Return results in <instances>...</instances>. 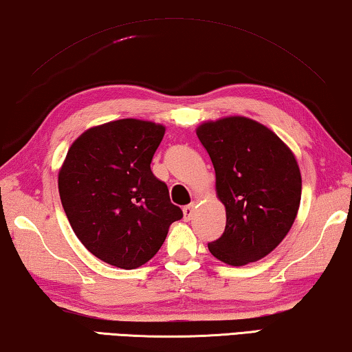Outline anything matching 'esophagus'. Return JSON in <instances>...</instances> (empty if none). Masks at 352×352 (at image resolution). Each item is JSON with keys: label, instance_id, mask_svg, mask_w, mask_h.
<instances>
[{"label": "esophagus", "instance_id": "esophagus-1", "mask_svg": "<svg viewBox=\"0 0 352 352\" xmlns=\"http://www.w3.org/2000/svg\"><path fill=\"white\" fill-rule=\"evenodd\" d=\"M193 209H195V204H187V206L182 208V212H184V219L186 220H190L192 215H193Z\"/></svg>", "mask_w": 352, "mask_h": 352}]
</instances>
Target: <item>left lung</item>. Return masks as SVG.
<instances>
[{"label":"left lung","instance_id":"1","mask_svg":"<svg viewBox=\"0 0 352 352\" xmlns=\"http://www.w3.org/2000/svg\"><path fill=\"white\" fill-rule=\"evenodd\" d=\"M215 170V192L226 226L209 252L230 266L269 255L293 226L302 177L293 151L270 129L245 116H226L197 127Z\"/></svg>","mask_w":352,"mask_h":352}]
</instances>
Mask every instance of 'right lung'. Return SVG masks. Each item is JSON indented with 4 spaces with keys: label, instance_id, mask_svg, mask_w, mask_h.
Wrapping results in <instances>:
<instances>
[{
    "label": "right lung",
    "instance_id": "right-lung-1",
    "mask_svg": "<svg viewBox=\"0 0 352 352\" xmlns=\"http://www.w3.org/2000/svg\"><path fill=\"white\" fill-rule=\"evenodd\" d=\"M164 135L162 124L133 118L100 124L75 140L59 168V197L75 236L111 266H143L182 217L151 171Z\"/></svg>",
    "mask_w": 352,
    "mask_h": 352
}]
</instances>
